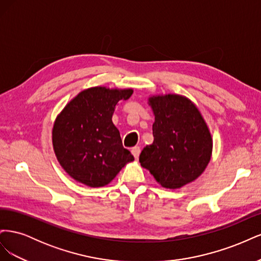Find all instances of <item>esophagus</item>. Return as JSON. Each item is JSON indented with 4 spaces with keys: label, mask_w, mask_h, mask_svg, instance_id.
Returning <instances> with one entry per match:
<instances>
[{
    "label": "esophagus",
    "mask_w": 261,
    "mask_h": 261,
    "mask_svg": "<svg viewBox=\"0 0 261 261\" xmlns=\"http://www.w3.org/2000/svg\"><path fill=\"white\" fill-rule=\"evenodd\" d=\"M132 153H133V155H134V158H135V159H138L139 153H140V148L139 147H134L132 149Z\"/></svg>",
    "instance_id": "34e87169"
}]
</instances>
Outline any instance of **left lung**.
I'll list each match as a JSON object with an SVG mask.
<instances>
[{"mask_svg":"<svg viewBox=\"0 0 261 261\" xmlns=\"http://www.w3.org/2000/svg\"><path fill=\"white\" fill-rule=\"evenodd\" d=\"M148 105L154 115L153 143L139 162L164 188L177 189L198 178L212 154V137L199 109L175 93L154 94Z\"/></svg>","mask_w":261,"mask_h":261,"instance_id":"1","label":"left lung"}]
</instances>
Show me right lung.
I'll list each match as a JSON object with an SVG mask.
<instances>
[{"mask_svg": "<svg viewBox=\"0 0 261 261\" xmlns=\"http://www.w3.org/2000/svg\"><path fill=\"white\" fill-rule=\"evenodd\" d=\"M133 91L91 87L70 100L55 118L54 153L61 167L76 181L89 187L106 186L134 161L112 122L115 107L121 100H127Z\"/></svg>", "mask_w": 261, "mask_h": 261, "instance_id": "add662e5", "label": "right lung"}]
</instances>
